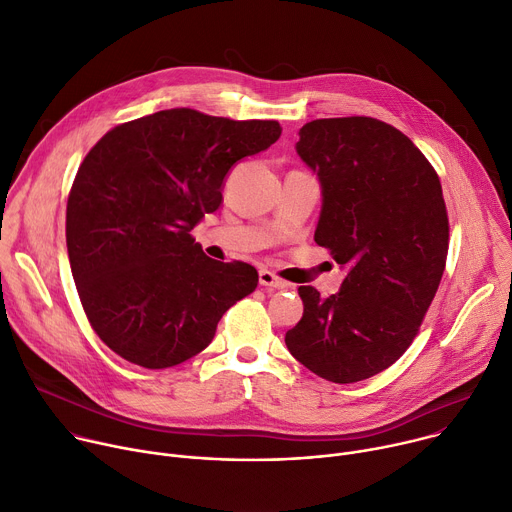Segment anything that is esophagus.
<instances>
[{
	"label": "esophagus",
	"mask_w": 512,
	"mask_h": 512,
	"mask_svg": "<svg viewBox=\"0 0 512 512\" xmlns=\"http://www.w3.org/2000/svg\"><path fill=\"white\" fill-rule=\"evenodd\" d=\"M259 284L263 286V288H273V290H286V288H290V284L288 282H284L282 277H277L273 271H269V269H261L259 271Z\"/></svg>",
	"instance_id": "1"
}]
</instances>
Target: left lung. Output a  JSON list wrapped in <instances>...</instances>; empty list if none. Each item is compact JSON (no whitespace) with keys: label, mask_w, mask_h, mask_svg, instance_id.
Segmentation results:
<instances>
[{"label":"left lung","mask_w":512,"mask_h":512,"mask_svg":"<svg viewBox=\"0 0 512 512\" xmlns=\"http://www.w3.org/2000/svg\"><path fill=\"white\" fill-rule=\"evenodd\" d=\"M296 151L322 188L314 241L349 271L329 298L298 288L304 314L286 345L324 380L361 382L402 357L441 284V181L406 134L369 116L312 120Z\"/></svg>","instance_id":"obj_1"}]
</instances>
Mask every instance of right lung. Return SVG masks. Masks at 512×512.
Returning <instances> with one entry per match:
<instances>
[{"label": "right lung", "instance_id": "add662e5", "mask_svg": "<svg viewBox=\"0 0 512 512\" xmlns=\"http://www.w3.org/2000/svg\"><path fill=\"white\" fill-rule=\"evenodd\" d=\"M277 120L161 110L108 130L77 169L67 251L81 306L122 359L165 369L204 351L257 269L204 255L192 228L218 210L222 181L280 138Z\"/></svg>", "mask_w": 512, "mask_h": 512}]
</instances>
